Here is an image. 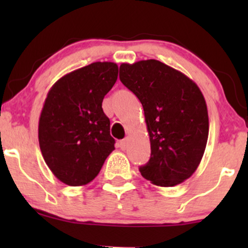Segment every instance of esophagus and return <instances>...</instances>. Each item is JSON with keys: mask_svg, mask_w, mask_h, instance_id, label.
I'll return each instance as SVG.
<instances>
[{"mask_svg": "<svg viewBox=\"0 0 248 248\" xmlns=\"http://www.w3.org/2000/svg\"><path fill=\"white\" fill-rule=\"evenodd\" d=\"M127 144H128V140H127V139H124V140L120 141V144H119V146H120L122 150H124L127 148Z\"/></svg>", "mask_w": 248, "mask_h": 248, "instance_id": "34e87169", "label": "esophagus"}]
</instances>
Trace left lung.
Returning <instances> with one entry per match:
<instances>
[{"instance_id":"obj_1","label":"left lung","mask_w":248,"mask_h":248,"mask_svg":"<svg viewBox=\"0 0 248 248\" xmlns=\"http://www.w3.org/2000/svg\"><path fill=\"white\" fill-rule=\"evenodd\" d=\"M120 80L144 110L152 154L141 175L158 186L191 177L209 136L206 102L196 82L156 59L124 62Z\"/></svg>"}]
</instances>
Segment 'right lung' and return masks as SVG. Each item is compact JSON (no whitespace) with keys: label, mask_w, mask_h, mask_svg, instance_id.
I'll return each instance as SVG.
<instances>
[{"label":"right lung","mask_w":248,"mask_h":248,"mask_svg":"<svg viewBox=\"0 0 248 248\" xmlns=\"http://www.w3.org/2000/svg\"><path fill=\"white\" fill-rule=\"evenodd\" d=\"M118 72L115 62H92L62 77L47 93L39 118V147L53 175L67 186L93 181L115 149L102 100Z\"/></svg>","instance_id":"1"}]
</instances>
